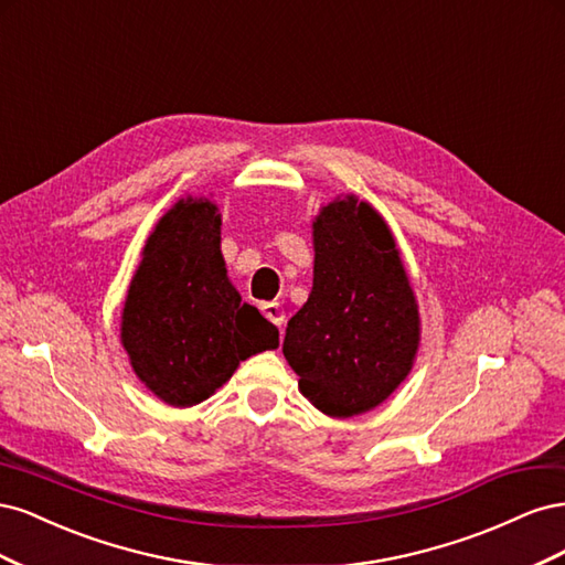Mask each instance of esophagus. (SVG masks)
I'll return each mask as SVG.
<instances>
[{
  "instance_id": "obj_1",
  "label": "esophagus",
  "mask_w": 565,
  "mask_h": 565,
  "mask_svg": "<svg viewBox=\"0 0 565 565\" xmlns=\"http://www.w3.org/2000/svg\"><path fill=\"white\" fill-rule=\"evenodd\" d=\"M262 313L266 320H270L273 324H278V328L282 330L285 328V309L278 303V301H266L262 303Z\"/></svg>"
}]
</instances>
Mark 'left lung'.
<instances>
[{"label":"left lung","mask_w":565,"mask_h":565,"mask_svg":"<svg viewBox=\"0 0 565 565\" xmlns=\"http://www.w3.org/2000/svg\"><path fill=\"white\" fill-rule=\"evenodd\" d=\"M313 289L289 318L282 353L330 417L386 401L413 367L419 313L384 218L353 195L313 221Z\"/></svg>","instance_id":"8db88e82"}]
</instances>
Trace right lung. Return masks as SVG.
Returning a JSON list of instances; mask_svg holds the SVG:
<instances>
[{
  "label": "right lung",
  "instance_id": "add662e5",
  "mask_svg": "<svg viewBox=\"0 0 565 565\" xmlns=\"http://www.w3.org/2000/svg\"><path fill=\"white\" fill-rule=\"evenodd\" d=\"M221 214L179 200L148 237L129 285L122 344L139 380L174 407L210 398L249 355L278 347L268 322L226 278Z\"/></svg>",
  "mask_w": 565,
  "mask_h": 565
}]
</instances>
